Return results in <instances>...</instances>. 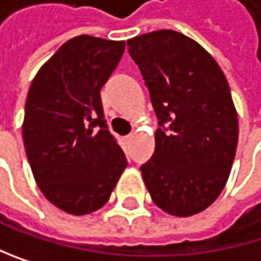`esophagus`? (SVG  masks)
Returning <instances> with one entry per match:
<instances>
[{
	"mask_svg": "<svg viewBox=\"0 0 261 261\" xmlns=\"http://www.w3.org/2000/svg\"><path fill=\"white\" fill-rule=\"evenodd\" d=\"M126 138H127V140H132V138H134V134H129V135H127Z\"/></svg>",
	"mask_w": 261,
	"mask_h": 261,
	"instance_id": "esophagus-1",
	"label": "esophagus"
}]
</instances>
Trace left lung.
Listing matches in <instances>:
<instances>
[{
  "label": "left lung",
  "instance_id": "8db88e82",
  "mask_svg": "<svg viewBox=\"0 0 261 261\" xmlns=\"http://www.w3.org/2000/svg\"><path fill=\"white\" fill-rule=\"evenodd\" d=\"M127 46L159 120L143 180L163 212L196 215L223 191L235 159L238 116L227 79L199 43L171 29L134 37Z\"/></svg>",
  "mask_w": 261,
  "mask_h": 261
}]
</instances>
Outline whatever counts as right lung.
<instances>
[{
    "label": "right lung",
    "instance_id": "add662e5",
    "mask_svg": "<svg viewBox=\"0 0 261 261\" xmlns=\"http://www.w3.org/2000/svg\"><path fill=\"white\" fill-rule=\"evenodd\" d=\"M124 42L79 35L63 43L34 77L23 141L45 198L70 215L101 208L127 166L104 120L101 88Z\"/></svg>",
    "mask_w": 261,
    "mask_h": 261
}]
</instances>
